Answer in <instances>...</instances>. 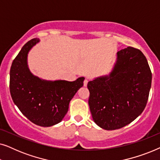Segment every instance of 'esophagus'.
<instances>
[{
	"label": "esophagus",
	"mask_w": 160,
	"mask_h": 160,
	"mask_svg": "<svg viewBox=\"0 0 160 160\" xmlns=\"http://www.w3.org/2000/svg\"><path fill=\"white\" fill-rule=\"evenodd\" d=\"M87 84H88V79H85L84 81V87H87Z\"/></svg>",
	"instance_id": "1"
}]
</instances>
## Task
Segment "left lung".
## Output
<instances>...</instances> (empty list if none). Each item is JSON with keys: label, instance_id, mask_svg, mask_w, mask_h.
<instances>
[{"label": "left lung", "instance_id": "1", "mask_svg": "<svg viewBox=\"0 0 160 160\" xmlns=\"http://www.w3.org/2000/svg\"><path fill=\"white\" fill-rule=\"evenodd\" d=\"M152 74L141 51L128 47L117 52L112 71L88 82L89 106L94 122L106 130L128 125L147 103Z\"/></svg>", "mask_w": 160, "mask_h": 160}]
</instances>
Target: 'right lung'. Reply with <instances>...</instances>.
Wrapping results in <instances>:
<instances>
[{
  "instance_id": "obj_1",
  "label": "right lung",
  "mask_w": 160,
  "mask_h": 160,
  "mask_svg": "<svg viewBox=\"0 0 160 160\" xmlns=\"http://www.w3.org/2000/svg\"><path fill=\"white\" fill-rule=\"evenodd\" d=\"M40 40L33 38L23 46L10 70V93L14 104L30 122L51 127L62 121L69 103L84 84V77L74 82L47 81L34 76L28 65V54Z\"/></svg>"
}]
</instances>
